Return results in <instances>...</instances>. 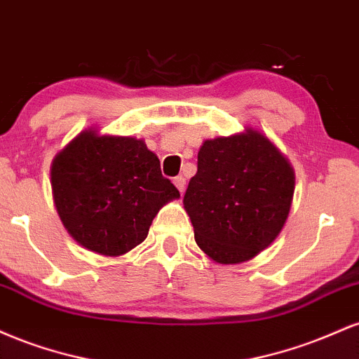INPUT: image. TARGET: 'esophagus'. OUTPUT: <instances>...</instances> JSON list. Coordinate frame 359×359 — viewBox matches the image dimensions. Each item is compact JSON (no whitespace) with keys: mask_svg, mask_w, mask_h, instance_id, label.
Segmentation results:
<instances>
[{"mask_svg":"<svg viewBox=\"0 0 359 359\" xmlns=\"http://www.w3.org/2000/svg\"><path fill=\"white\" fill-rule=\"evenodd\" d=\"M174 184H175V187L179 189L180 192H184V189H185V179L182 175H177L175 179H174Z\"/></svg>","mask_w":359,"mask_h":359,"instance_id":"34e87169","label":"esophagus"}]
</instances>
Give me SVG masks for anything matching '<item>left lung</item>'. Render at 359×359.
Listing matches in <instances>:
<instances>
[{"instance_id":"left-lung-1","label":"left lung","mask_w":359,"mask_h":359,"mask_svg":"<svg viewBox=\"0 0 359 359\" xmlns=\"http://www.w3.org/2000/svg\"><path fill=\"white\" fill-rule=\"evenodd\" d=\"M294 185V168L259 131L205 140L184 196L197 246L222 265L257 257L282 231Z\"/></svg>"}]
</instances>
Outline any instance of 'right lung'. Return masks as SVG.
Here are the masks:
<instances>
[{"instance_id": "right-lung-1", "label": "right lung", "mask_w": 359, "mask_h": 359, "mask_svg": "<svg viewBox=\"0 0 359 359\" xmlns=\"http://www.w3.org/2000/svg\"><path fill=\"white\" fill-rule=\"evenodd\" d=\"M53 203L86 250L125 255L147 238L156 212L180 194L143 140L86 130L55 155Z\"/></svg>"}]
</instances>
